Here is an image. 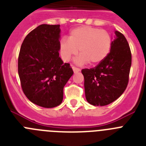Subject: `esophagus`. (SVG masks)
<instances>
[{
  "label": "esophagus",
  "mask_w": 146,
  "mask_h": 146,
  "mask_svg": "<svg viewBox=\"0 0 146 146\" xmlns=\"http://www.w3.org/2000/svg\"><path fill=\"white\" fill-rule=\"evenodd\" d=\"M72 69L74 71V73H77V72H79L80 71V69L79 68H77V67H74V66H72Z\"/></svg>",
  "instance_id": "obj_1"
}]
</instances>
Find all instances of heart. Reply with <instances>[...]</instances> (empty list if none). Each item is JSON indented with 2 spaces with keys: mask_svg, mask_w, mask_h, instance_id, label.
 Masks as SVG:
<instances>
[{
  "mask_svg": "<svg viewBox=\"0 0 146 146\" xmlns=\"http://www.w3.org/2000/svg\"><path fill=\"white\" fill-rule=\"evenodd\" d=\"M112 45V37L105 30L90 26H81L72 29L69 39L63 38L59 43L62 59L69 61L78 52L80 55L76 60L78 64L88 62L97 65L109 54Z\"/></svg>",
  "mask_w": 146,
  "mask_h": 146,
  "instance_id": "heart-1",
  "label": "heart"
}]
</instances>
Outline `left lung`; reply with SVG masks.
I'll list each match as a JSON object with an SVG mask.
<instances>
[{
    "label": "left lung",
    "instance_id": "obj_1",
    "mask_svg": "<svg viewBox=\"0 0 146 146\" xmlns=\"http://www.w3.org/2000/svg\"><path fill=\"white\" fill-rule=\"evenodd\" d=\"M115 33L106 58L94 68L82 70L86 100L94 106H105L115 101L128 85L131 50L124 36L117 31Z\"/></svg>",
    "mask_w": 146,
    "mask_h": 146
}]
</instances>
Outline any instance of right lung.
Instances as JSON below:
<instances>
[{"label": "right lung", "instance_id": "right-lung-1", "mask_svg": "<svg viewBox=\"0 0 146 146\" xmlns=\"http://www.w3.org/2000/svg\"><path fill=\"white\" fill-rule=\"evenodd\" d=\"M60 33V25L42 24L27 35L20 47L22 89L30 101L42 108L61 104L64 86L74 73L59 57Z\"/></svg>", "mask_w": 146, "mask_h": 146}]
</instances>
